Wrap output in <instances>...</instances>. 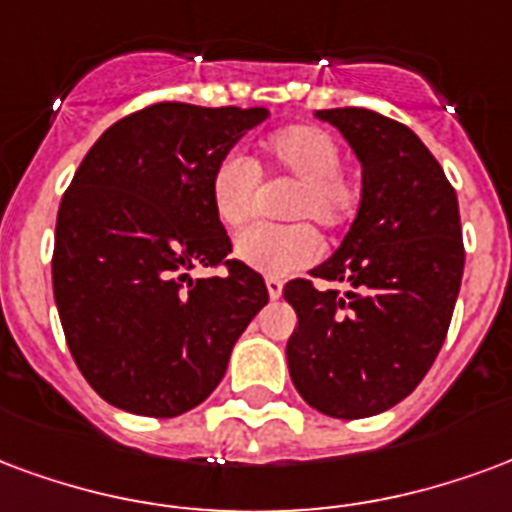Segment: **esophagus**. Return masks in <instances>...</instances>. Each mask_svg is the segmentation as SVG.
Returning a JSON list of instances; mask_svg holds the SVG:
<instances>
[{"label":"esophagus","mask_w":512,"mask_h":512,"mask_svg":"<svg viewBox=\"0 0 512 512\" xmlns=\"http://www.w3.org/2000/svg\"><path fill=\"white\" fill-rule=\"evenodd\" d=\"M267 292H270L272 300H281V294H283L281 278H267Z\"/></svg>","instance_id":"esophagus-1"}]
</instances>
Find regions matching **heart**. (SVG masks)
<instances>
[{
  "label": "heart",
  "instance_id": "b5f03b06",
  "mask_svg": "<svg viewBox=\"0 0 512 512\" xmlns=\"http://www.w3.org/2000/svg\"><path fill=\"white\" fill-rule=\"evenodd\" d=\"M264 163L297 182L286 215L338 229L352 218L360 188L341 169V147L327 130L313 125L286 128L264 144ZM210 207L226 229H240L256 210L259 169L240 152H226L210 174ZM234 256L251 270L281 278L308 267L319 256V242L308 223L245 229L234 242Z\"/></svg>",
  "mask_w": 512,
  "mask_h": 512
}]
</instances>
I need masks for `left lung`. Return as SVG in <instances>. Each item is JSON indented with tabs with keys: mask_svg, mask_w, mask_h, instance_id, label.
<instances>
[{
	"mask_svg": "<svg viewBox=\"0 0 512 512\" xmlns=\"http://www.w3.org/2000/svg\"><path fill=\"white\" fill-rule=\"evenodd\" d=\"M363 166V196L341 248L294 278L286 343L297 393L322 414L360 420L404 401L445 343L464 275L453 185L412 130L368 108H324Z\"/></svg>",
	"mask_w": 512,
	"mask_h": 512,
	"instance_id": "1",
	"label": "left lung"
}]
</instances>
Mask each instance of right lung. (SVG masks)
I'll list each match as a JSON object with an SVG mask.
<instances>
[{
	"mask_svg": "<svg viewBox=\"0 0 512 512\" xmlns=\"http://www.w3.org/2000/svg\"><path fill=\"white\" fill-rule=\"evenodd\" d=\"M267 108L155 103L92 144L62 196L54 300L92 390L117 409L177 417L226 374L231 349L270 294L226 256L210 174ZM230 270L193 282V266Z\"/></svg>",
	"mask_w": 512,
	"mask_h": 512,
	"instance_id": "obj_1",
	"label": "right lung"
}]
</instances>
